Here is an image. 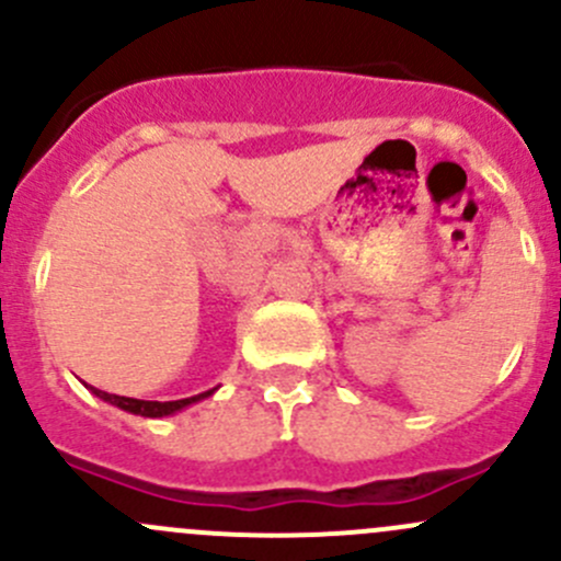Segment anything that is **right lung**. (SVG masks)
Wrapping results in <instances>:
<instances>
[{"mask_svg":"<svg viewBox=\"0 0 561 561\" xmlns=\"http://www.w3.org/2000/svg\"><path fill=\"white\" fill-rule=\"evenodd\" d=\"M92 393H94V396H100V399L107 401V404L118 407V410L133 412V415H140V417H165V415H173V412L184 410V407L195 404V401L206 399V396H211L214 390H206V393H197V396H190V399H179V401H144V399H127V396L105 393V390H98V388H92Z\"/></svg>","mask_w":561,"mask_h":561,"instance_id":"add662e5","label":"right lung"}]
</instances>
